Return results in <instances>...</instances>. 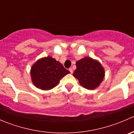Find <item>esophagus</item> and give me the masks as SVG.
Returning <instances> with one entry per match:
<instances>
[{
    "instance_id": "34e87169",
    "label": "esophagus",
    "mask_w": 134,
    "mask_h": 134,
    "mask_svg": "<svg viewBox=\"0 0 134 134\" xmlns=\"http://www.w3.org/2000/svg\"><path fill=\"white\" fill-rule=\"evenodd\" d=\"M69 70L70 72H71V74H72V72H73V71H72V68H69Z\"/></svg>"
}]
</instances>
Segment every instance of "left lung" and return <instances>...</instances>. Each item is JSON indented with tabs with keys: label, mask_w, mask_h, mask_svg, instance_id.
I'll return each instance as SVG.
<instances>
[{
	"label": "left lung",
	"mask_w": 134,
	"mask_h": 134,
	"mask_svg": "<svg viewBox=\"0 0 134 134\" xmlns=\"http://www.w3.org/2000/svg\"><path fill=\"white\" fill-rule=\"evenodd\" d=\"M76 69L73 76L81 86L87 90L98 87L104 77V70L100 63L90 57H86L76 63Z\"/></svg>",
	"instance_id": "left-lung-1"
}]
</instances>
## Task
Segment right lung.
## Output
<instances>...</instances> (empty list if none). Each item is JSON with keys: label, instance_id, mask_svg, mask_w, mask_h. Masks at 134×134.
Instances as JSON below:
<instances>
[{"label": "right lung", "instance_id": "obj_1", "mask_svg": "<svg viewBox=\"0 0 134 134\" xmlns=\"http://www.w3.org/2000/svg\"><path fill=\"white\" fill-rule=\"evenodd\" d=\"M69 71L51 56L39 59L31 69V76L33 83L43 90H48L56 87L59 80Z\"/></svg>", "mask_w": 134, "mask_h": 134}]
</instances>
